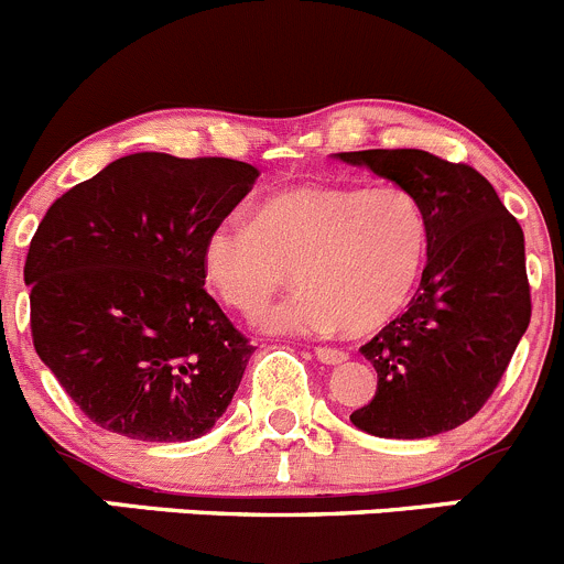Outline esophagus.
Masks as SVG:
<instances>
[{"mask_svg": "<svg viewBox=\"0 0 564 564\" xmlns=\"http://www.w3.org/2000/svg\"><path fill=\"white\" fill-rule=\"evenodd\" d=\"M315 356H317V361H323V365H343V361H348V354H345V350L328 348V345L315 348Z\"/></svg>", "mask_w": 564, "mask_h": 564, "instance_id": "34e87169", "label": "esophagus"}]
</instances>
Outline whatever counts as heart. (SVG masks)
<instances>
[{
    "mask_svg": "<svg viewBox=\"0 0 564 564\" xmlns=\"http://www.w3.org/2000/svg\"><path fill=\"white\" fill-rule=\"evenodd\" d=\"M431 230L400 186H293L269 194L254 221L210 227L203 265L214 293L258 317L290 282L304 288L263 317L269 332L367 334L387 326L420 288Z\"/></svg>",
    "mask_w": 564,
    "mask_h": 564,
    "instance_id": "obj_1",
    "label": "heart"
}]
</instances>
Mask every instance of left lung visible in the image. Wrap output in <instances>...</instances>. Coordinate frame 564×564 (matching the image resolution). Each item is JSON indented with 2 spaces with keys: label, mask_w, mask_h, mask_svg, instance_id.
I'll list each match as a JSON object with an SVG mask.
<instances>
[{
  "label": "left lung",
  "mask_w": 564,
  "mask_h": 564,
  "mask_svg": "<svg viewBox=\"0 0 564 564\" xmlns=\"http://www.w3.org/2000/svg\"><path fill=\"white\" fill-rule=\"evenodd\" d=\"M337 155L414 194L431 230L409 310L359 348L378 389L350 422L381 438L453 431L488 403L532 317L521 225L464 161L405 148Z\"/></svg>",
  "instance_id": "1"
}]
</instances>
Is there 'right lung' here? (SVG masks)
Masks as SVG:
<instances>
[{"label":"right lung","mask_w":564,"mask_h":564,"mask_svg":"<svg viewBox=\"0 0 564 564\" xmlns=\"http://www.w3.org/2000/svg\"><path fill=\"white\" fill-rule=\"evenodd\" d=\"M258 175L133 153L46 210L24 263L32 345L98 427L192 442L227 411L254 345L205 290L203 247Z\"/></svg>","instance_id":"1"}]
</instances>
